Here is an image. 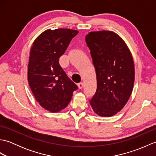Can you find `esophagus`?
<instances>
[{"mask_svg":"<svg viewBox=\"0 0 156 156\" xmlns=\"http://www.w3.org/2000/svg\"><path fill=\"white\" fill-rule=\"evenodd\" d=\"M78 87L79 88V89H82L84 87V84L82 83V82H80V83H78Z\"/></svg>","mask_w":156,"mask_h":156,"instance_id":"esophagus-1","label":"esophagus"}]
</instances>
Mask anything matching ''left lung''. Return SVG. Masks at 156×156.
Masks as SVG:
<instances>
[{"label": "left lung", "instance_id": "left-lung-1", "mask_svg": "<svg viewBox=\"0 0 156 156\" xmlns=\"http://www.w3.org/2000/svg\"><path fill=\"white\" fill-rule=\"evenodd\" d=\"M85 39L97 80L90 104L96 114L111 117L124 107L133 90V57L123 39L113 31H92Z\"/></svg>", "mask_w": 156, "mask_h": 156}]
</instances>
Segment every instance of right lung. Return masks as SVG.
<instances>
[{
    "label": "right lung",
    "mask_w": 156,
    "mask_h": 156,
    "mask_svg": "<svg viewBox=\"0 0 156 156\" xmlns=\"http://www.w3.org/2000/svg\"><path fill=\"white\" fill-rule=\"evenodd\" d=\"M78 31L57 29L43 32L35 39L30 51L28 82L39 104L52 112L67 107L78 87L59 64L73 37Z\"/></svg>",
    "instance_id": "right-lung-1"
}]
</instances>
